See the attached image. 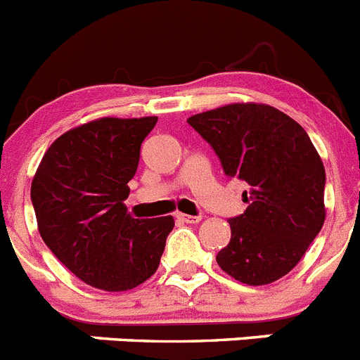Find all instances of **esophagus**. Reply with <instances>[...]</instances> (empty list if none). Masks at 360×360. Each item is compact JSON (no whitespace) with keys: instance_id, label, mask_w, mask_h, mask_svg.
Listing matches in <instances>:
<instances>
[{"instance_id":"obj_1","label":"esophagus","mask_w":360,"mask_h":360,"mask_svg":"<svg viewBox=\"0 0 360 360\" xmlns=\"http://www.w3.org/2000/svg\"><path fill=\"white\" fill-rule=\"evenodd\" d=\"M176 218L180 219V221H184V224H198L200 216H189V214H182V212H178Z\"/></svg>"}]
</instances>
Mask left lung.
<instances>
[{
  "mask_svg": "<svg viewBox=\"0 0 360 360\" xmlns=\"http://www.w3.org/2000/svg\"><path fill=\"white\" fill-rule=\"evenodd\" d=\"M224 173L249 186L243 214L216 256L229 276L269 285L287 276L324 224V165L301 126L266 104H227L187 119Z\"/></svg>",
  "mask_w": 360,
  "mask_h": 360,
  "instance_id": "1",
  "label": "left lung"
}]
</instances>
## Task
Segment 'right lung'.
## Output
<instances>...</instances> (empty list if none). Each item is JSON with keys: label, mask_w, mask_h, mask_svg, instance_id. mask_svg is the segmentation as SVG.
<instances>
[{"label": "right lung", "mask_w": 360, "mask_h": 360, "mask_svg": "<svg viewBox=\"0 0 360 360\" xmlns=\"http://www.w3.org/2000/svg\"><path fill=\"white\" fill-rule=\"evenodd\" d=\"M157 117L91 120L63 133L32 180L37 229L53 256L86 285L131 290L158 269L173 216L139 219L124 200Z\"/></svg>", "instance_id": "obj_1"}]
</instances>
